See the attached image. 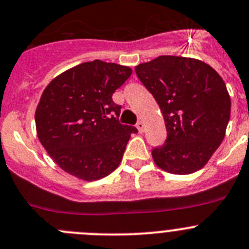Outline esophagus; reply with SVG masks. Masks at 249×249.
<instances>
[{
    "instance_id": "obj_1",
    "label": "esophagus",
    "mask_w": 249,
    "mask_h": 249,
    "mask_svg": "<svg viewBox=\"0 0 249 249\" xmlns=\"http://www.w3.org/2000/svg\"><path fill=\"white\" fill-rule=\"evenodd\" d=\"M136 127H138L139 132H143V130H145V124H143V122H139L138 124H136Z\"/></svg>"
}]
</instances>
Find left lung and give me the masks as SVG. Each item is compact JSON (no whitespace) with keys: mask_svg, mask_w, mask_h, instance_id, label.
Instances as JSON below:
<instances>
[{"mask_svg":"<svg viewBox=\"0 0 249 249\" xmlns=\"http://www.w3.org/2000/svg\"><path fill=\"white\" fill-rule=\"evenodd\" d=\"M159 103L167 139L152 150L155 163L173 174L203 168L225 138L231 99L221 76L205 62L163 55L135 67Z\"/></svg>","mask_w":249,"mask_h":249,"instance_id":"obj_1","label":"left lung"}]
</instances>
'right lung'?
Returning <instances> with one entry per match:
<instances>
[{
  "label": "right lung",
  "mask_w": 249,
  "mask_h": 249,
  "mask_svg": "<svg viewBox=\"0 0 249 249\" xmlns=\"http://www.w3.org/2000/svg\"><path fill=\"white\" fill-rule=\"evenodd\" d=\"M127 66L101 60L69 69L44 89L36 110L38 139L55 163L78 179H101L120 164L132 132L120 124L111 96L130 75Z\"/></svg>",
  "instance_id": "right-lung-1"
}]
</instances>
